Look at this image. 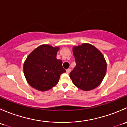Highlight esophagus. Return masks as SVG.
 Here are the masks:
<instances>
[{"mask_svg":"<svg viewBox=\"0 0 127 127\" xmlns=\"http://www.w3.org/2000/svg\"><path fill=\"white\" fill-rule=\"evenodd\" d=\"M71 69H67V70H66V72L67 73V74H69L70 72H71Z\"/></svg>","mask_w":127,"mask_h":127,"instance_id":"1","label":"esophagus"}]
</instances>
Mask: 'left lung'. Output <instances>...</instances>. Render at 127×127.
Returning a JSON list of instances; mask_svg holds the SVG:
<instances>
[{
    "label": "left lung",
    "mask_w": 127,
    "mask_h": 127,
    "mask_svg": "<svg viewBox=\"0 0 127 127\" xmlns=\"http://www.w3.org/2000/svg\"><path fill=\"white\" fill-rule=\"evenodd\" d=\"M73 53L76 63L70 73L73 84L85 91L97 87L103 81L107 70L103 54L88 43L74 47Z\"/></svg>",
    "instance_id": "8db88e82"
}]
</instances>
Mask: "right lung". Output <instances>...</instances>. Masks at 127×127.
I'll return each instance as SVG.
<instances>
[{"label": "right lung", "instance_id": "add662e5", "mask_svg": "<svg viewBox=\"0 0 127 127\" xmlns=\"http://www.w3.org/2000/svg\"><path fill=\"white\" fill-rule=\"evenodd\" d=\"M58 47L42 45L30 53L24 61V74L28 84L40 91L56 85L60 75L65 72L62 61L56 59Z\"/></svg>", "mask_w": 127, "mask_h": 127}]
</instances>
